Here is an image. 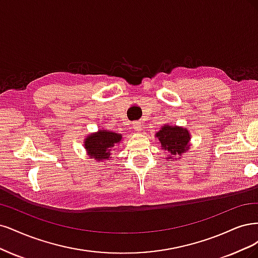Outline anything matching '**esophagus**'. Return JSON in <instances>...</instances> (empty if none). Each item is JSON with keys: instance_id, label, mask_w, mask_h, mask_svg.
Masks as SVG:
<instances>
[{"instance_id": "esophagus-1", "label": "esophagus", "mask_w": 258, "mask_h": 258, "mask_svg": "<svg viewBox=\"0 0 258 258\" xmlns=\"http://www.w3.org/2000/svg\"><path fill=\"white\" fill-rule=\"evenodd\" d=\"M133 130H135L137 133L143 131V125H141V122H134V123H133Z\"/></svg>"}]
</instances>
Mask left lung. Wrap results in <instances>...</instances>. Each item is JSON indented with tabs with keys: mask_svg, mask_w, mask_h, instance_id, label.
<instances>
[{
	"mask_svg": "<svg viewBox=\"0 0 258 258\" xmlns=\"http://www.w3.org/2000/svg\"><path fill=\"white\" fill-rule=\"evenodd\" d=\"M155 137L160 140L161 148L168 153L166 160H180L190 148V134L186 127L164 124L156 133Z\"/></svg>",
	"mask_w": 258,
	"mask_h": 258,
	"instance_id": "1",
	"label": "left lung"
}]
</instances>
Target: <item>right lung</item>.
I'll return each mask as SVG.
<instances>
[{
    "instance_id": "obj_1",
    "label": "right lung",
    "mask_w": 258,
    "mask_h": 258,
    "mask_svg": "<svg viewBox=\"0 0 258 258\" xmlns=\"http://www.w3.org/2000/svg\"><path fill=\"white\" fill-rule=\"evenodd\" d=\"M122 143V134L108 130H98L91 133L85 140L84 147L87 155L96 162L109 160L115 147Z\"/></svg>"
}]
</instances>
